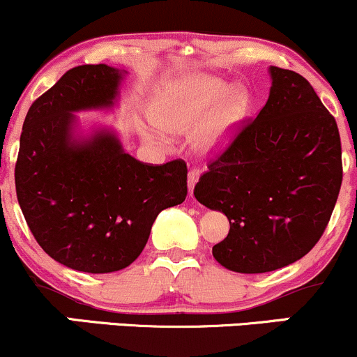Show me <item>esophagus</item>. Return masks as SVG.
<instances>
[{
    "instance_id": "1",
    "label": "esophagus",
    "mask_w": 357,
    "mask_h": 357,
    "mask_svg": "<svg viewBox=\"0 0 357 357\" xmlns=\"http://www.w3.org/2000/svg\"><path fill=\"white\" fill-rule=\"evenodd\" d=\"M202 169L199 167H191L190 173H188V186H190V195L192 196V190H195V184L198 183Z\"/></svg>"
}]
</instances>
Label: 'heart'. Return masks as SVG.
Segmentation results:
<instances>
[{"instance_id": "b5f03b06", "label": "heart", "mask_w": 357, "mask_h": 357, "mask_svg": "<svg viewBox=\"0 0 357 357\" xmlns=\"http://www.w3.org/2000/svg\"><path fill=\"white\" fill-rule=\"evenodd\" d=\"M227 90V82L215 77H196L184 82L173 90L165 104L155 109L154 121L162 129L181 136L196 132V149L215 153L231 141L236 127L247 116L250 104L243 89H231L225 94ZM223 93L225 97L219 102ZM159 141L165 142L166 139L159 136Z\"/></svg>"}]
</instances>
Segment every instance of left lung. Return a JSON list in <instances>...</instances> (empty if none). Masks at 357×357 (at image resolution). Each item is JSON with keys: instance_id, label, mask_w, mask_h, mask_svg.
Masks as SVG:
<instances>
[{"instance_id": "8db88e82", "label": "left lung", "mask_w": 357, "mask_h": 357, "mask_svg": "<svg viewBox=\"0 0 357 357\" xmlns=\"http://www.w3.org/2000/svg\"><path fill=\"white\" fill-rule=\"evenodd\" d=\"M270 75L267 104L240 122L195 186L199 203L230 220L213 257L240 273L272 272L309 253L342 183L333 114L297 72L270 67Z\"/></svg>"}]
</instances>
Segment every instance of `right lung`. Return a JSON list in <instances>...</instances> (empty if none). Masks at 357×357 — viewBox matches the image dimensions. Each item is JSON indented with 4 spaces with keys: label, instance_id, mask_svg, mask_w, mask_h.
Wrapping results in <instances>:
<instances>
[{
    "label": "right lung",
    "instance_id": "right-lung-1",
    "mask_svg": "<svg viewBox=\"0 0 357 357\" xmlns=\"http://www.w3.org/2000/svg\"><path fill=\"white\" fill-rule=\"evenodd\" d=\"M121 77L102 63L70 68L31 104L20 137L15 184L28 228L53 260L79 272L132 264L155 216L188 195L183 159L141 162L105 130L72 142L73 110L112 105Z\"/></svg>",
    "mask_w": 357,
    "mask_h": 357
}]
</instances>
